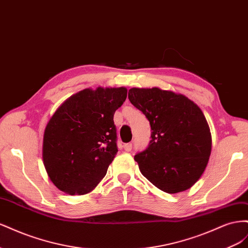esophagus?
Here are the masks:
<instances>
[{"label":"esophagus","mask_w":248,"mask_h":248,"mask_svg":"<svg viewBox=\"0 0 248 248\" xmlns=\"http://www.w3.org/2000/svg\"><path fill=\"white\" fill-rule=\"evenodd\" d=\"M123 148H124L126 152H129V151H131V149H132V144H131V142H127V144H124Z\"/></svg>","instance_id":"1"}]
</instances>
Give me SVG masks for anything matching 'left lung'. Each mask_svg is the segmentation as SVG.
I'll return each instance as SVG.
<instances>
[{
    "instance_id": "8db88e82",
    "label": "left lung",
    "mask_w": 248,
    "mask_h": 248,
    "mask_svg": "<svg viewBox=\"0 0 248 248\" xmlns=\"http://www.w3.org/2000/svg\"><path fill=\"white\" fill-rule=\"evenodd\" d=\"M128 98L149 120L148 148L134 156L142 176L168 193L189 189L206 170L212 137L202 109L186 96L159 88H131Z\"/></svg>"
}]
</instances>
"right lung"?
I'll use <instances>...</instances> for the list:
<instances>
[{"mask_svg":"<svg viewBox=\"0 0 248 248\" xmlns=\"http://www.w3.org/2000/svg\"><path fill=\"white\" fill-rule=\"evenodd\" d=\"M127 89H85L58 108L44 129L43 164L50 181L70 196L94 190L118 152L115 111Z\"/></svg>","mask_w":248,"mask_h":248,"instance_id":"right-lung-1","label":"right lung"}]
</instances>
